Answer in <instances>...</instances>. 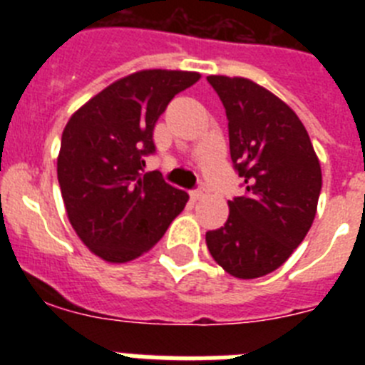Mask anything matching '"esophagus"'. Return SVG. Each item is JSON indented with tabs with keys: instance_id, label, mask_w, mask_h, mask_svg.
Returning a JSON list of instances; mask_svg holds the SVG:
<instances>
[{
	"instance_id": "obj_1",
	"label": "esophagus",
	"mask_w": 365,
	"mask_h": 365,
	"mask_svg": "<svg viewBox=\"0 0 365 365\" xmlns=\"http://www.w3.org/2000/svg\"><path fill=\"white\" fill-rule=\"evenodd\" d=\"M206 195V190L205 188H199V190H193L192 193H190V197H192V201H199V199H202Z\"/></svg>"
}]
</instances>
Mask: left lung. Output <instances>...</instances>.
<instances>
[{"mask_svg":"<svg viewBox=\"0 0 365 365\" xmlns=\"http://www.w3.org/2000/svg\"><path fill=\"white\" fill-rule=\"evenodd\" d=\"M206 80L227 109L230 157L247 190L228 201L227 222L206 232V247L234 278H261L307 235L322 190L320 160L298 115L269 89L241 76Z\"/></svg>","mask_w":365,"mask_h":365,"instance_id":"1","label":"left lung"}]
</instances>
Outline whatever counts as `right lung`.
Here are the masks:
<instances>
[{
    "label": "right lung",
    "instance_id": "obj_1",
    "mask_svg": "<svg viewBox=\"0 0 365 365\" xmlns=\"http://www.w3.org/2000/svg\"><path fill=\"white\" fill-rule=\"evenodd\" d=\"M199 78L193 71H137L87 100L66 124L58 182L67 217L82 243L108 263L143 256L185 210L188 193L159 172H140L144 155L155 151V122Z\"/></svg>",
    "mask_w": 365,
    "mask_h": 365
}]
</instances>
